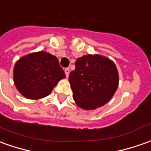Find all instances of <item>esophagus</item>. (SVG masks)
Instances as JSON below:
<instances>
[{
    "mask_svg": "<svg viewBox=\"0 0 151 151\" xmlns=\"http://www.w3.org/2000/svg\"><path fill=\"white\" fill-rule=\"evenodd\" d=\"M65 76H66V77L69 76V74H70V69L69 68H65Z\"/></svg>",
    "mask_w": 151,
    "mask_h": 151,
    "instance_id": "esophagus-1",
    "label": "esophagus"
}]
</instances>
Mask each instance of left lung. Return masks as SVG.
I'll list each match as a JSON object with an SVG mask.
<instances>
[{"label": "left lung", "mask_w": 151, "mask_h": 151, "mask_svg": "<svg viewBox=\"0 0 151 151\" xmlns=\"http://www.w3.org/2000/svg\"><path fill=\"white\" fill-rule=\"evenodd\" d=\"M73 99L80 108L92 110L106 104L118 86L115 63L98 54L85 55L76 62V69L69 75Z\"/></svg>", "instance_id": "left-lung-1"}]
</instances>
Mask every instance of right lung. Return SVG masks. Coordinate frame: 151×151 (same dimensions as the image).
I'll return each instance as SVG.
<instances>
[{
  "instance_id": "1",
  "label": "right lung",
  "mask_w": 151,
  "mask_h": 151,
  "mask_svg": "<svg viewBox=\"0 0 151 151\" xmlns=\"http://www.w3.org/2000/svg\"><path fill=\"white\" fill-rule=\"evenodd\" d=\"M13 77L15 87L24 97L39 99L50 94L65 75L58 58L41 51L19 58L14 65Z\"/></svg>"
}]
</instances>
